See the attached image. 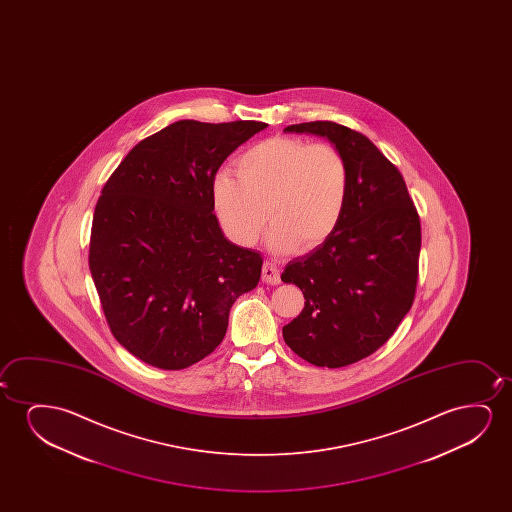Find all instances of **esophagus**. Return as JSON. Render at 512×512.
Instances as JSON below:
<instances>
[{"label": "esophagus", "mask_w": 512, "mask_h": 512, "mask_svg": "<svg viewBox=\"0 0 512 512\" xmlns=\"http://www.w3.org/2000/svg\"><path fill=\"white\" fill-rule=\"evenodd\" d=\"M262 281L269 283V285H278L281 281L278 267L271 264V262H264V266H262Z\"/></svg>", "instance_id": "34e87169"}]
</instances>
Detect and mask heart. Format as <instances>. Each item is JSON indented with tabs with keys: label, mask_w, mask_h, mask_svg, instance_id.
Here are the masks:
<instances>
[{
	"label": "heart",
	"mask_w": 512,
	"mask_h": 512,
	"mask_svg": "<svg viewBox=\"0 0 512 512\" xmlns=\"http://www.w3.org/2000/svg\"><path fill=\"white\" fill-rule=\"evenodd\" d=\"M350 192L343 154L329 143L301 138L260 141L236 161V176L222 171L213 180V210L225 234L252 246L267 224L274 252L311 250L334 234Z\"/></svg>",
	"instance_id": "heart-1"
}]
</instances>
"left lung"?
Instances as JSON below:
<instances>
[{
	"instance_id": "8db88e82",
	"label": "left lung",
	"mask_w": 512,
	"mask_h": 512,
	"mask_svg": "<svg viewBox=\"0 0 512 512\" xmlns=\"http://www.w3.org/2000/svg\"><path fill=\"white\" fill-rule=\"evenodd\" d=\"M285 131L329 138L350 171L334 234L281 274L306 299L301 315L283 327L285 343L309 364L337 369L381 348L413 306L420 215L399 169L364 134L330 120Z\"/></svg>"
}]
</instances>
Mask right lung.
<instances>
[{
    "instance_id": "add662e5",
    "label": "right lung",
    "mask_w": 512,
    "mask_h": 512,
    "mask_svg": "<svg viewBox=\"0 0 512 512\" xmlns=\"http://www.w3.org/2000/svg\"><path fill=\"white\" fill-rule=\"evenodd\" d=\"M257 120H178L113 171L92 217L89 267L113 337L147 364L180 371L222 343L262 257L224 238L211 189Z\"/></svg>"
}]
</instances>
